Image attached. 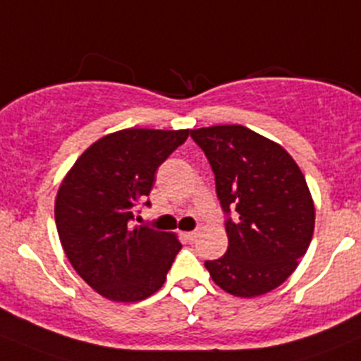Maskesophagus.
Segmentation results:
<instances>
[{
    "label": "esophagus",
    "instance_id": "34e87169",
    "mask_svg": "<svg viewBox=\"0 0 361 361\" xmlns=\"http://www.w3.org/2000/svg\"><path fill=\"white\" fill-rule=\"evenodd\" d=\"M183 236L187 238L188 241H194L197 238V231H188V233H183Z\"/></svg>",
    "mask_w": 361,
    "mask_h": 361
}]
</instances>
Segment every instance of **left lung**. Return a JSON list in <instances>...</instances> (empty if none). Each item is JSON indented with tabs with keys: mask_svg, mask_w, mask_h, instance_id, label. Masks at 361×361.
Returning a JSON list of instances; mask_svg holds the SVG:
<instances>
[{
	"mask_svg": "<svg viewBox=\"0 0 361 361\" xmlns=\"http://www.w3.org/2000/svg\"><path fill=\"white\" fill-rule=\"evenodd\" d=\"M215 173L227 220V252L204 266L220 289L255 298L284 284L305 255L316 208L298 164L279 142L243 127L215 125L190 130Z\"/></svg>",
	"mask_w": 361,
	"mask_h": 361,
	"instance_id": "left-lung-1",
	"label": "left lung"
}]
</instances>
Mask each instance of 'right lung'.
Masks as SVG:
<instances>
[{
  "label": "right lung",
  "instance_id": "1",
  "mask_svg": "<svg viewBox=\"0 0 361 361\" xmlns=\"http://www.w3.org/2000/svg\"><path fill=\"white\" fill-rule=\"evenodd\" d=\"M187 137L188 130L113 132L84 149L59 183L54 219L63 250L111 302H141L159 291L180 252L176 234L132 226V219L160 164Z\"/></svg>",
  "mask_w": 361,
  "mask_h": 361
}]
</instances>
